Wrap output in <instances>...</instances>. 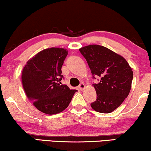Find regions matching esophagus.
I'll return each instance as SVG.
<instances>
[{
	"mask_svg": "<svg viewBox=\"0 0 151 151\" xmlns=\"http://www.w3.org/2000/svg\"><path fill=\"white\" fill-rule=\"evenodd\" d=\"M85 88H86V86H85L84 83H81V84L79 86V89H80L81 91H83V89H84Z\"/></svg>",
	"mask_w": 151,
	"mask_h": 151,
	"instance_id": "1",
	"label": "esophagus"
}]
</instances>
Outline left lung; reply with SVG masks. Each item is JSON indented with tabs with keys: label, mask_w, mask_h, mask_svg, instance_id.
Wrapping results in <instances>:
<instances>
[{
	"label": "left lung",
	"mask_w": 151,
	"mask_h": 151,
	"mask_svg": "<svg viewBox=\"0 0 151 151\" xmlns=\"http://www.w3.org/2000/svg\"><path fill=\"white\" fill-rule=\"evenodd\" d=\"M94 76L100 81L93 83L97 99L91 108L101 113H110L120 105L129 93L133 71L122 56L99 45L79 48Z\"/></svg>",
	"instance_id": "obj_1"
}]
</instances>
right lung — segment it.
I'll use <instances>...</instances> for the list:
<instances>
[{"label":"right lung","instance_id":"obj_1","mask_svg":"<svg viewBox=\"0 0 151 151\" xmlns=\"http://www.w3.org/2000/svg\"><path fill=\"white\" fill-rule=\"evenodd\" d=\"M67 49L50 48L41 50L27 62L22 72V83L27 97L39 111L48 115L63 112L77 90L62 84V66Z\"/></svg>","mask_w":151,"mask_h":151}]
</instances>
